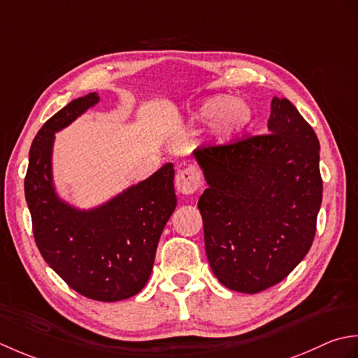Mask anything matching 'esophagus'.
<instances>
[{
	"label": "esophagus",
	"mask_w": 358,
	"mask_h": 358,
	"mask_svg": "<svg viewBox=\"0 0 358 358\" xmlns=\"http://www.w3.org/2000/svg\"><path fill=\"white\" fill-rule=\"evenodd\" d=\"M201 187V174L193 166H187L184 170H179L176 174V188L182 194H193Z\"/></svg>",
	"instance_id": "34e87169"
}]
</instances>
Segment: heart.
<instances>
[{
  "label": "heart",
  "mask_w": 358,
  "mask_h": 358,
  "mask_svg": "<svg viewBox=\"0 0 358 358\" xmlns=\"http://www.w3.org/2000/svg\"><path fill=\"white\" fill-rule=\"evenodd\" d=\"M194 115L202 122H213L216 138L221 142L236 137L252 122V109L245 101L225 96L203 99L196 106Z\"/></svg>",
  "instance_id": "heart-1"
}]
</instances>
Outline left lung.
Masks as SVG:
<instances>
[{
    "label": "left lung",
    "instance_id": "left-lung-1",
    "mask_svg": "<svg viewBox=\"0 0 358 358\" xmlns=\"http://www.w3.org/2000/svg\"><path fill=\"white\" fill-rule=\"evenodd\" d=\"M211 271L243 294L275 286L300 264L322 206L320 142L287 99H272L267 134L193 152Z\"/></svg>",
    "mask_w": 358,
    "mask_h": 358
}]
</instances>
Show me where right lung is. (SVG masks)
Here are the masks:
<instances>
[{
  "mask_svg": "<svg viewBox=\"0 0 358 358\" xmlns=\"http://www.w3.org/2000/svg\"><path fill=\"white\" fill-rule=\"evenodd\" d=\"M99 100L97 92L72 100L41 127L29 151L24 194L36 247L49 267L80 295L109 303L134 296L147 284L178 199L173 164L90 210L58 196L52 176L55 133Z\"/></svg>",
  "mask_w": 358,
  "mask_h": 358,
  "instance_id": "add662e5",
  "label": "right lung"
}]
</instances>
